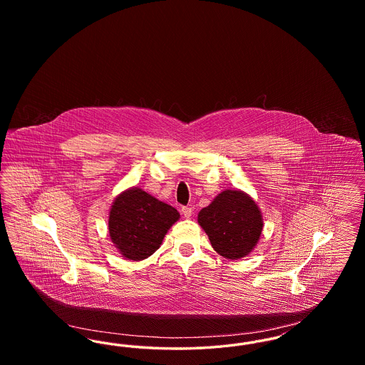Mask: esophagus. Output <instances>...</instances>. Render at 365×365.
<instances>
[{
  "label": "esophagus",
  "instance_id": "34e87169",
  "mask_svg": "<svg viewBox=\"0 0 365 365\" xmlns=\"http://www.w3.org/2000/svg\"><path fill=\"white\" fill-rule=\"evenodd\" d=\"M182 215L186 217V219H190L191 216H192V209L190 207H183L182 208Z\"/></svg>",
  "mask_w": 365,
  "mask_h": 365
}]
</instances>
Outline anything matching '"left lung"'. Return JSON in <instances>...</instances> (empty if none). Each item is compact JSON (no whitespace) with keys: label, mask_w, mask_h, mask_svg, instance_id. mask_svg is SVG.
I'll list each match as a JSON object with an SVG mask.
<instances>
[{"label":"left lung","mask_w":365,"mask_h":365,"mask_svg":"<svg viewBox=\"0 0 365 365\" xmlns=\"http://www.w3.org/2000/svg\"><path fill=\"white\" fill-rule=\"evenodd\" d=\"M197 220L215 252L230 260L252 253L264 227L257 202L238 189L219 192L208 207L200 210Z\"/></svg>","instance_id":"1"}]
</instances>
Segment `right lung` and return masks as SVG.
I'll return each mask as SVG.
<instances>
[{"mask_svg": "<svg viewBox=\"0 0 365 365\" xmlns=\"http://www.w3.org/2000/svg\"><path fill=\"white\" fill-rule=\"evenodd\" d=\"M108 217L109 237L118 252L125 260L140 261L156 252L180 215L134 186L116 195Z\"/></svg>", "mask_w": 365, "mask_h": 365, "instance_id": "right-lung-1", "label": "right lung"}]
</instances>
